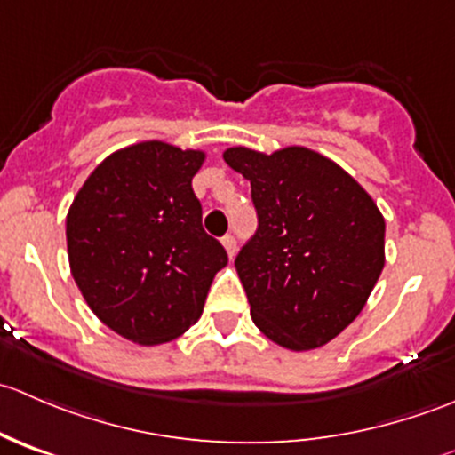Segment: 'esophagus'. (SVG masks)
Listing matches in <instances>:
<instances>
[{"instance_id": "34e87169", "label": "esophagus", "mask_w": 455, "mask_h": 455, "mask_svg": "<svg viewBox=\"0 0 455 455\" xmlns=\"http://www.w3.org/2000/svg\"><path fill=\"white\" fill-rule=\"evenodd\" d=\"M222 244H224V249H227V253H228V257H235V251H237V242H235V237L233 235H224L222 237Z\"/></svg>"}]
</instances>
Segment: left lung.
<instances>
[{"label":"left lung","instance_id":"1","mask_svg":"<svg viewBox=\"0 0 455 455\" xmlns=\"http://www.w3.org/2000/svg\"><path fill=\"white\" fill-rule=\"evenodd\" d=\"M251 180L255 235L235 268L255 325L277 346H325L359 316L385 266V220L368 191L308 147H231Z\"/></svg>","mask_w":455,"mask_h":455}]
</instances>
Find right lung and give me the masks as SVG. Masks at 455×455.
Returning <instances> with one entry per match:
<instances>
[{"mask_svg": "<svg viewBox=\"0 0 455 455\" xmlns=\"http://www.w3.org/2000/svg\"><path fill=\"white\" fill-rule=\"evenodd\" d=\"M204 151L145 140L103 160L66 218L81 295L109 330L140 346L173 341L200 319L227 251L202 228L191 180Z\"/></svg>", "mask_w": 455, "mask_h": 455, "instance_id": "right-lung-1", "label": "right lung"}]
</instances>
